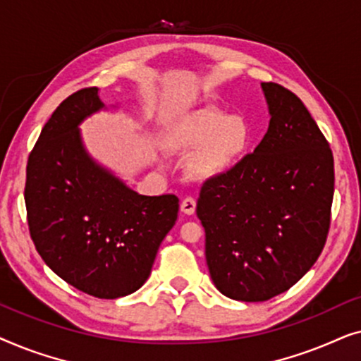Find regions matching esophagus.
<instances>
[{
    "label": "esophagus",
    "mask_w": 361,
    "mask_h": 361,
    "mask_svg": "<svg viewBox=\"0 0 361 361\" xmlns=\"http://www.w3.org/2000/svg\"><path fill=\"white\" fill-rule=\"evenodd\" d=\"M195 207H197V202L192 199V197H187V199L182 200L180 204V212L185 215H194L195 214Z\"/></svg>",
    "instance_id": "34e87169"
}]
</instances>
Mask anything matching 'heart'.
<instances>
[{"instance_id": "heart-1", "label": "heart", "mask_w": 361, "mask_h": 361, "mask_svg": "<svg viewBox=\"0 0 361 361\" xmlns=\"http://www.w3.org/2000/svg\"><path fill=\"white\" fill-rule=\"evenodd\" d=\"M172 151L192 152L187 172L195 180L228 177L243 164L253 145V130L243 116L216 108H199L174 121L166 135Z\"/></svg>"}]
</instances>
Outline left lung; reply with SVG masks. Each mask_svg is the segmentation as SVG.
<instances>
[{"label":"left lung","mask_w":361,"mask_h":361,"mask_svg":"<svg viewBox=\"0 0 361 361\" xmlns=\"http://www.w3.org/2000/svg\"><path fill=\"white\" fill-rule=\"evenodd\" d=\"M268 131L224 179L207 180L197 202L205 259L226 298L261 302L298 283L322 253L334 199V156L304 103L261 83Z\"/></svg>","instance_id":"obj_1"}]
</instances>
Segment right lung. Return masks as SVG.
<instances>
[{"instance_id":"right-lung-1","label":"right lung","mask_w":361,"mask_h":361,"mask_svg":"<svg viewBox=\"0 0 361 361\" xmlns=\"http://www.w3.org/2000/svg\"><path fill=\"white\" fill-rule=\"evenodd\" d=\"M102 110L97 87L59 105L29 156L24 200L44 263L82 293L116 299L149 278L179 199L137 194L88 152L80 125Z\"/></svg>"}]
</instances>
